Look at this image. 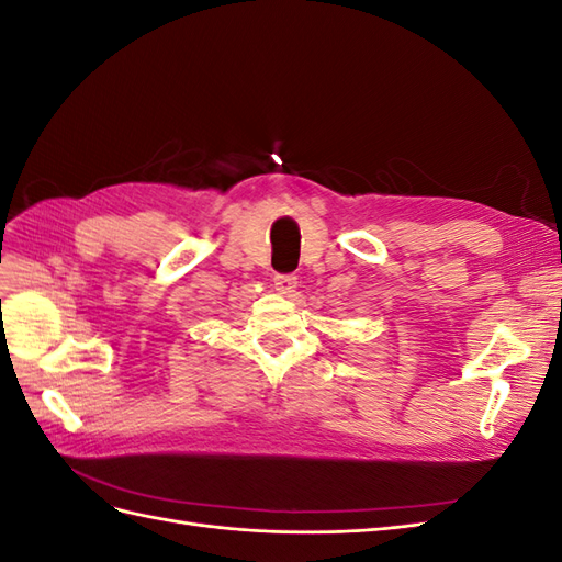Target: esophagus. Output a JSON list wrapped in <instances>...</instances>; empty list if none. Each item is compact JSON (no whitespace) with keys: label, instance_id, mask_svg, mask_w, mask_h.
<instances>
[{"label":"esophagus","instance_id":"34e87169","mask_svg":"<svg viewBox=\"0 0 562 562\" xmlns=\"http://www.w3.org/2000/svg\"><path fill=\"white\" fill-rule=\"evenodd\" d=\"M297 279L293 274H274V291L281 295H291L295 293Z\"/></svg>","mask_w":562,"mask_h":562}]
</instances>
